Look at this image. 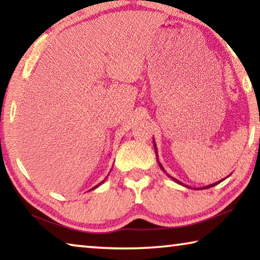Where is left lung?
<instances>
[{
	"label": "left lung",
	"instance_id": "1",
	"mask_svg": "<svg viewBox=\"0 0 260 260\" xmlns=\"http://www.w3.org/2000/svg\"><path fill=\"white\" fill-rule=\"evenodd\" d=\"M153 147H155V152H156V157H157V161H158V156H157V147H156V143H155V141H153ZM158 164H159V166H160V169H161V171H162V172H165V173H166V171L164 170V167H162V165L160 164V162H159V161H158ZM166 174H167V173H166ZM230 175H231V174H230ZM230 175H228V177H230ZM167 177H169V178H171V179H172L174 182H177V183H179V184H181V186H183V187H186V188H190V187H189V186H187V184H184V183H182V182H180L178 179H175V178H173V177H171V175H170V174H167ZM228 177H227V178H228ZM227 178H225V179H227ZM225 179L220 180V181H218V182H215V183H212V184H209V186H205V187H201V188H195V189H206V188H211V187H213V186H215V184H218V183H220V182H221V181H223V180H225Z\"/></svg>",
	"mask_w": 260,
	"mask_h": 260
}]
</instances>
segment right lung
Instances as JSON below:
<instances>
[{
  "label": "right lung",
  "instance_id": "right-lung-1",
  "mask_svg": "<svg viewBox=\"0 0 260 260\" xmlns=\"http://www.w3.org/2000/svg\"><path fill=\"white\" fill-rule=\"evenodd\" d=\"M105 179H107V178H105ZM105 179H104V180H103V181H102V182H100V183H99V184H96V186H95V187H93V188H91V189H95V188H98V187H99V186H101V184H102V183H103V182H104V181H105ZM91 189H90V190H91Z\"/></svg>",
  "mask_w": 260,
  "mask_h": 260
}]
</instances>
